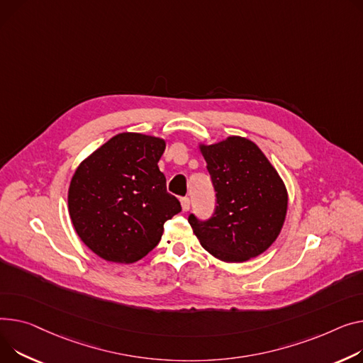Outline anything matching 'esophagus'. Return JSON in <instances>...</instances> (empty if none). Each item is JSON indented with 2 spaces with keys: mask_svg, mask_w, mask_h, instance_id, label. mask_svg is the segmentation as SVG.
I'll return each instance as SVG.
<instances>
[{
  "mask_svg": "<svg viewBox=\"0 0 363 363\" xmlns=\"http://www.w3.org/2000/svg\"><path fill=\"white\" fill-rule=\"evenodd\" d=\"M181 206H182L184 211H188L189 210V199L188 197H182L181 199Z\"/></svg>",
  "mask_w": 363,
  "mask_h": 363,
  "instance_id": "34e87169",
  "label": "esophagus"
}]
</instances>
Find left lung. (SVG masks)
<instances>
[{
  "mask_svg": "<svg viewBox=\"0 0 363 363\" xmlns=\"http://www.w3.org/2000/svg\"><path fill=\"white\" fill-rule=\"evenodd\" d=\"M216 191V210L208 220L189 214L200 244L216 258L242 262L269 250L287 211V191L277 171L255 143L232 135L200 144Z\"/></svg>",
  "mask_w": 363,
  "mask_h": 363,
  "instance_id": "1",
  "label": "left lung"
}]
</instances>
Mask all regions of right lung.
<instances>
[{
	"instance_id": "1",
	"label": "right lung",
	"mask_w": 363,
	"mask_h": 363,
	"mask_svg": "<svg viewBox=\"0 0 363 363\" xmlns=\"http://www.w3.org/2000/svg\"><path fill=\"white\" fill-rule=\"evenodd\" d=\"M164 140L121 133L76 169L68 188V211L77 235L96 255L131 264L146 257L163 225L181 211L159 171Z\"/></svg>"
}]
</instances>
